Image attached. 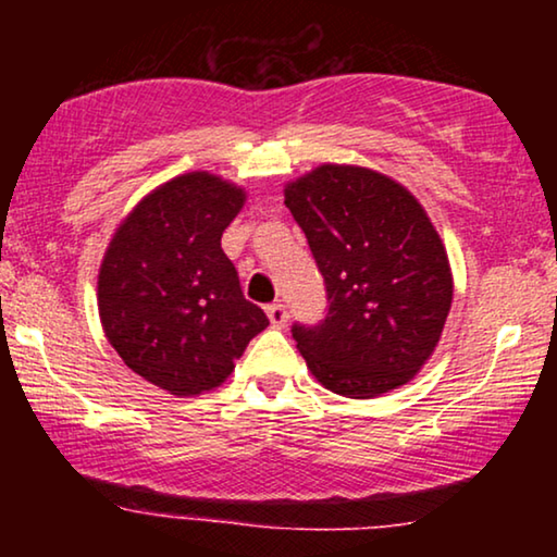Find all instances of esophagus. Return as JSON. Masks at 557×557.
I'll use <instances>...</instances> for the list:
<instances>
[{"mask_svg":"<svg viewBox=\"0 0 557 557\" xmlns=\"http://www.w3.org/2000/svg\"><path fill=\"white\" fill-rule=\"evenodd\" d=\"M265 314H269L273 326L286 324V319H288L286 307H284V304H278V301H276V304H269V307H265Z\"/></svg>","mask_w":557,"mask_h":557,"instance_id":"1","label":"esophagus"}]
</instances>
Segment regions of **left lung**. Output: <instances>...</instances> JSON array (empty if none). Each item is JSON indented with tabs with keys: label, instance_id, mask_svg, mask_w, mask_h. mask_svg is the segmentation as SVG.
<instances>
[{
	"label": "left lung",
	"instance_id": "1",
	"mask_svg": "<svg viewBox=\"0 0 557 557\" xmlns=\"http://www.w3.org/2000/svg\"><path fill=\"white\" fill-rule=\"evenodd\" d=\"M326 286V314L294 322L296 347L326 391L375 398L429 360L454 299L436 227L406 187L362 166L322 164L286 187Z\"/></svg>",
	"mask_w": 557,
	"mask_h": 557
}]
</instances>
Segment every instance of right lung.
<instances>
[{"mask_svg": "<svg viewBox=\"0 0 557 557\" xmlns=\"http://www.w3.org/2000/svg\"><path fill=\"white\" fill-rule=\"evenodd\" d=\"M243 189L182 174L136 205L98 273L106 337L126 368L172 395L212 391L269 326L220 248Z\"/></svg>", "mask_w": 557, "mask_h": 557, "instance_id": "1", "label": "right lung"}]
</instances>
